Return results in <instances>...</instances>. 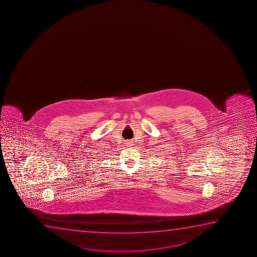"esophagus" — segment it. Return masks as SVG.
Instances as JSON below:
<instances>
[{"label": "esophagus", "mask_w": 257, "mask_h": 257, "mask_svg": "<svg viewBox=\"0 0 257 257\" xmlns=\"http://www.w3.org/2000/svg\"><path fill=\"white\" fill-rule=\"evenodd\" d=\"M125 145H126L127 147H129V146L133 145V142L132 140H127L126 142H125Z\"/></svg>", "instance_id": "esophagus-1"}]
</instances>
